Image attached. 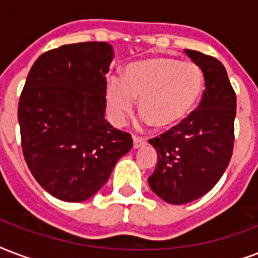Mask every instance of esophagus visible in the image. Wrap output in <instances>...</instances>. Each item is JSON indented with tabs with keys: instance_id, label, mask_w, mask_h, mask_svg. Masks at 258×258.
Masks as SVG:
<instances>
[{
	"instance_id": "esophagus-1",
	"label": "esophagus",
	"mask_w": 258,
	"mask_h": 258,
	"mask_svg": "<svg viewBox=\"0 0 258 258\" xmlns=\"http://www.w3.org/2000/svg\"><path fill=\"white\" fill-rule=\"evenodd\" d=\"M133 141H134V149H139V147H142L146 145V141H145L143 138L134 137Z\"/></svg>"
}]
</instances>
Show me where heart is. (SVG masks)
<instances>
[{
    "label": "heart",
    "mask_w": 258,
    "mask_h": 258,
    "mask_svg": "<svg viewBox=\"0 0 258 258\" xmlns=\"http://www.w3.org/2000/svg\"><path fill=\"white\" fill-rule=\"evenodd\" d=\"M199 64L172 56H153L127 66L124 78L112 76L105 86L111 120L123 125L134 112L135 100L143 123L169 130L185 120L198 107L204 90Z\"/></svg>",
    "instance_id": "1"
}]
</instances>
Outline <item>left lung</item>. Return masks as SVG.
Segmentation results:
<instances>
[{
  "instance_id": "obj_1",
  "label": "left lung",
  "mask_w": 258,
  "mask_h": 258,
  "mask_svg": "<svg viewBox=\"0 0 258 258\" xmlns=\"http://www.w3.org/2000/svg\"><path fill=\"white\" fill-rule=\"evenodd\" d=\"M185 54L204 73L202 101L182 123L149 141L158 162L147 181L170 204L189 203L211 190L229 166L234 147L237 97L225 66L199 51Z\"/></svg>"
}]
</instances>
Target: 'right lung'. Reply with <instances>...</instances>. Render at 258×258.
Instances as JSON below:
<instances>
[{
	"label": "right lung",
	"mask_w": 258,
	"mask_h": 258,
	"mask_svg": "<svg viewBox=\"0 0 258 258\" xmlns=\"http://www.w3.org/2000/svg\"><path fill=\"white\" fill-rule=\"evenodd\" d=\"M111 44H64L42 54L19 101L25 162L54 198L78 203L108 181L116 162L133 147L128 133L105 120Z\"/></svg>",
	"instance_id": "right-lung-1"
}]
</instances>
